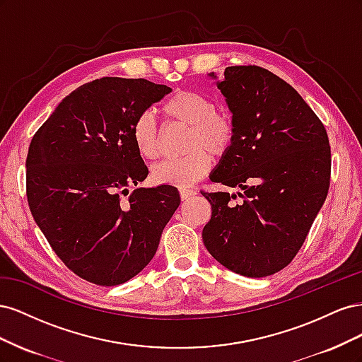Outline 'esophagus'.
Returning <instances> with one entry per match:
<instances>
[{"label":"esophagus","instance_id":"obj_1","mask_svg":"<svg viewBox=\"0 0 362 362\" xmlns=\"http://www.w3.org/2000/svg\"><path fill=\"white\" fill-rule=\"evenodd\" d=\"M180 194H181V199L182 201H189L190 198H193V196L196 194L194 190H190V189H181L180 190Z\"/></svg>","mask_w":362,"mask_h":362}]
</instances>
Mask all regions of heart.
<instances>
[{
    "label": "heart",
    "instance_id": "heart-1",
    "mask_svg": "<svg viewBox=\"0 0 362 362\" xmlns=\"http://www.w3.org/2000/svg\"><path fill=\"white\" fill-rule=\"evenodd\" d=\"M164 113L180 124L190 127L187 156L166 160L152 169L157 184L190 187L211 169L214 157H223L235 139V125L228 115L216 112V103L199 92L180 90L164 103ZM136 149L146 160H157L161 154V137L151 112L141 113L131 129Z\"/></svg>",
    "mask_w": 362,
    "mask_h": 362
}]
</instances>
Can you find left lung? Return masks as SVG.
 Wrapping results in <instances>:
<instances>
[{
	"label": "left lung",
	"instance_id": "8db88e82",
	"mask_svg": "<svg viewBox=\"0 0 362 362\" xmlns=\"http://www.w3.org/2000/svg\"><path fill=\"white\" fill-rule=\"evenodd\" d=\"M235 125L234 144L211 173L213 182L243 190L202 196L211 204L204 226L206 250L247 278L290 264L326 199L331 146L320 119L293 87L259 66L211 72Z\"/></svg>",
	"mask_w": 362,
	"mask_h": 362
}]
</instances>
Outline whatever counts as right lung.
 <instances>
[{"mask_svg":"<svg viewBox=\"0 0 362 362\" xmlns=\"http://www.w3.org/2000/svg\"><path fill=\"white\" fill-rule=\"evenodd\" d=\"M170 90L144 78L86 83L30 144V211L66 267L96 286H119L144 270L180 206L172 185L139 187L120 201L148 177L131 136L134 120Z\"/></svg>","mask_w":362,"mask_h":362,"instance_id":"1","label":"right lung"}]
</instances>
